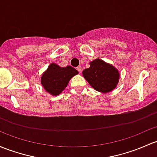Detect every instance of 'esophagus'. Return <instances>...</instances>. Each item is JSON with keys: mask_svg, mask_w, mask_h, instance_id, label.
I'll list each match as a JSON object with an SVG mask.
<instances>
[{"mask_svg": "<svg viewBox=\"0 0 157 157\" xmlns=\"http://www.w3.org/2000/svg\"><path fill=\"white\" fill-rule=\"evenodd\" d=\"M76 69L77 70V71H79V72L81 71V67H80V66H78V67H76Z\"/></svg>", "mask_w": 157, "mask_h": 157, "instance_id": "1", "label": "esophagus"}]
</instances>
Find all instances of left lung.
Returning a JSON list of instances; mask_svg holds the SVG:
<instances>
[{"label": "left lung", "instance_id": "obj_1", "mask_svg": "<svg viewBox=\"0 0 157 157\" xmlns=\"http://www.w3.org/2000/svg\"><path fill=\"white\" fill-rule=\"evenodd\" d=\"M83 74L92 87L96 91L105 93L116 87L120 76L113 66L98 59L90 62V67L85 69Z\"/></svg>", "mask_w": 157, "mask_h": 157}]
</instances>
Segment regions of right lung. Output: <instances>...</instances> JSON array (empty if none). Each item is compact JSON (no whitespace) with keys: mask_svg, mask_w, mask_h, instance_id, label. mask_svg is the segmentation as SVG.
Instances as JSON below:
<instances>
[{"mask_svg":"<svg viewBox=\"0 0 157 157\" xmlns=\"http://www.w3.org/2000/svg\"><path fill=\"white\" fill-rule=\"evenodd\" d=\"M78 71L71 66L61 67L52 63L41 77V84L49 93L58 95L67 86L69 80Z\"/></svg>","mask_w":157,"mask_h":157,"instance_id":"1","label":"right lung"}]
</instances>
